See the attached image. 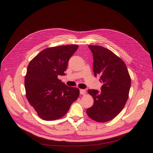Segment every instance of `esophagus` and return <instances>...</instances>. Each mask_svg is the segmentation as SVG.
Here are the masks:
<instances>
[{
	"label": "esophagus",
	"mask_w": 153,
	"mask_h": 153,
	"mask_svg": "<svg viewBox=\"0 0 153 153\" xmlns=\"http://www.w3.org/2000/svg\"><path fill=\"white\" fill-rule=\"evenodd\" d=\"M80 94L81 95H85L86 94V91L85 89H81L80 90Z\"/></svg>",
	"instance_id": "1"
}]
</instances>
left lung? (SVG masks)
I'll return each mask as SVG.
<instances>
[{
  "label": "left lung",
  "instance_id": "left-lung-1",
  "mask_svg": "<svg viewBox=\"0 0 153 153\" xmlns=\"http://www.w3.org/2000/svg\"><path fill=\"white\" fill-rule=\"evenodd\" d=\"M88 47L93 54L94 75L100 76L103 85L101 92L88 90L94 103L87 109V114L96 122H107L117 117L125 107L131 87V78L125 62L113 52L100 46Z\"/></svg>",
  "mask_w": 153,
  "mask_h": 153
}]
</instances>
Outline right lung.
I'll use <instances>...</instances> for the list:
<instances>
[{
  "label": "right lung",
  "mask_w": 153,
  "mask_h": 153,
  "mask_svg": "<svg viewBox=\"0 0 153 153\" xmlns=\"http://www.w3.org/2000/svg\"><path fill=\"white\" fill-rule=\"evenodd\" d=\"M78 47L68 45L46 48L28 64L26 97L38 115L46 121L62 117L79 97L78 88L69 87L58 78L65 75L69 59Z\"/></svg>",
  "instance_id": "1"
}]
</instances>
